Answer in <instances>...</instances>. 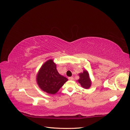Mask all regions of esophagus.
I'll return each instance as SVG.
<instances>
[{
  "mask_svg": "<svg viewBox=\"0 0 130 130\" xmlns=\"http://www.w3.org/2000/svg\"><path fill=\"white\" fill-rule=\"evenodd\" d=\"M68 79L69 80H73L74 79V77H68Z\"/></svg>",
  "mask_w": 130,
  "mask_h": 130,
  "instance_id": "34e87169",
  "label": "esophagus"
}]
</instances>
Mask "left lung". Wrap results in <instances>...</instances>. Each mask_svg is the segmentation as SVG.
Listing matches in <instances>:
<instances>
[{
	"label": "left lung",
	"mask_w": 130,
	"mask_h": 130,
	"mask_svg": "<svg viewBox=\"0 0 130 130\" xmlns=\"http://www.w3.org/2000/svg\"><path fill=\"white\" fill-rule=\"evenodd\" d=\"M79 76L80 78L78 80V82L81 84L82 87L85 89L89 88L91 85V81L90 80L87 71L84 70L83 73L79 74Z\"/></svg>",
	"instance_id": "obj_1"
}]
</instances>
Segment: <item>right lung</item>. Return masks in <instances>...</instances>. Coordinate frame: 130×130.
I'll list each match as a JSON object with an SVG mask.
<instances>
[{
	"instance_id": "1",
	"label": "right lung",
	"mask_w": 130,
	"mask_h": 130,
	"mask_svg": "<svg viewBox=\"0 0 130 130\" xmlns=\"http://www.w3.org/2000/svg\"><path fill=\"white\" fill-rule=\"evenodd\" d=\"M68 79L59 74L53 60H49L43 64L37 75V82L40 88L49 94H54Z\"/></svg>"
}]
</instances>
